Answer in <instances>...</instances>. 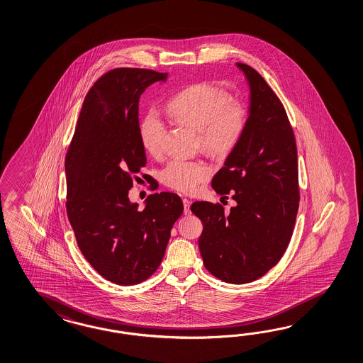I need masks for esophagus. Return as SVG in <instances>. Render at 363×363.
Masks as SVG:
<instances>
[{
    "label": "esophagus",
    "instance_id": "esophagus-1",
    "mask_svg": "<svg viewBox=\"0 0 363 363\" xmlns=\"http://www.w3.org/2000/svg\"><path fill=\"white\" fill-rule=\"evenodd\" d=\"M182 202H184V213L186 214V216H189L191 211H190V205H191V202L189 201V199H186V198H184L182 199Z\"/></svg>",
    "mask_w": 363,
    "mask_h": 363
}]
</instances>
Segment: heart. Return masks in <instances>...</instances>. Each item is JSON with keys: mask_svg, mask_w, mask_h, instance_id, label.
I'll list each match as a JSON object with an SVG mask.
<instances>
[{"mask_svg": "<svg viewBox=\"0 0 363 363\" xmlns=\"http://www.w3.org/2000/svg\"><path fill=\"white\" fill-rule=\"evenodd\" d=\"M167 113L177 123L196 132L199 147L214 158L228 156L245 133V108L225 89L211 83H196L178 92L167 103ZM141 145L149 155L162 150L165 127L156 115H147L140 125ZM210 176V167L203 161L173 160L162 170L167 186L184 193H193Z\"/></svg>", "mask_w": 363, "mask_h": 363, "instance_id": "1", "label": "heart"}]
</instances>
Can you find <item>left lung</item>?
Returning a JSON list of instances; mask_svg holds the SVG:
<instances>
[{"mask_svg":"<svg viewBox=\"0 0 363 363\" xmlns=\"http://www.w3.org/2000/svg\"><path fill=\"white\" fill-rule=\"evenodd\" d=\"M250 87L245 133L211 186L236 202L230 214L219 203L194 202L203 223L198 245L207 271L230 284H245L279 263L298 210V167L294 130L284 107L263 77L236 63Z\"/></svg>","mask_w":363,"mask_h":363,"instance_id":"obj_1","label":"left lung"}]
</instances>
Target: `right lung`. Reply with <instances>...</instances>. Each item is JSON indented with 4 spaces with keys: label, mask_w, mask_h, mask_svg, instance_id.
I'll return each mask as SVG.
<instances>
[{
    "label": "right lung",
    "mask_w": 363,
    "mask_h": 363,
    "mask_svg": "<svg viewBox=\"0 0 363 363\" xmlns=\"http://www.w3.org/2000/svg\"><path fill=\"white\" fill-rule=\"evenodd\" d=\"M167 78L144 69L104 74L86 95L66 156V207L79 248L99 274L118 285L138 284L156 272L184 213L174 193L150 194L144 210L128 198L133 176L147 164L138 100Z\"/></svg>",
    "instance_id": "right-lung-1"
}]
</instances>
